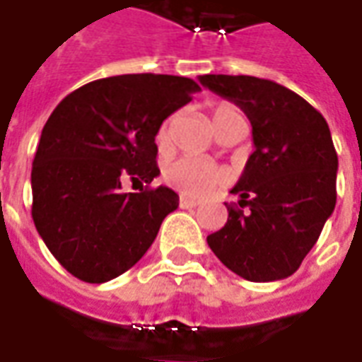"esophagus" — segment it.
<instances>
[{
    "mask_svg": "<svg viewBox=\"0 0 362 362\" xmlns=\"http://www.w3.org/2000/svg\"><path fill=\"white\" fill-rule=\"evenodd\" d=\"M198 204H200V200H196V198H186V196L180 198V208H196Z\"/></svg>",
    "mask_w": 362,
    "mask_h": 362,
    "instance_id": "obj_1",
    "label": "esophagus"
}]
</instances>
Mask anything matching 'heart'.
I'll return each mask as SVG.
<instances>
[{"label":"heart","instance_id":"obj_1","mask_svg":"<svg viewBox=\"0 0 362 362\" xmlns=\"http://www.w3.org/2000/svg\"><path fill=\"white\" fill-rule=\"evenodd\" d=\"M235 112H238V109H233L230 105L216 107L212 110V124L216 132ZM170 122L172 120H166L156 134L158 148H166L170 142ZM162 174H164V180L168 182L172 188H176L186 196H200L204 192L220 186L226 180V172L222 168H218L216 164H210V162L200 160V158H192V156H184V158L166 164Z\"/></svg>","mask_w":362,"mask_h":362}]
</instances>
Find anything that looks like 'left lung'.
I'll return each instance as SVG.
<instances>
[{
    "label": "left lung",
    "instance_id": "obj_1",
    "mask_svg": "<svg viewBox=\"0 0 362 362\" xmlns=\"http://www.w3.org/2000/svg\"><path fill=\"white\" fill-rule=\"evenodd\" d=\"M200 83L247 115L255 146L232 188L240 206L226 204L228 222L208 245L247 281L289 277L335 210L339 160L329 124L303 97L267 78L204 75Z\"/></svg>",
    "mask_w": 362,
    "mask_h": 362
}]
</instances>
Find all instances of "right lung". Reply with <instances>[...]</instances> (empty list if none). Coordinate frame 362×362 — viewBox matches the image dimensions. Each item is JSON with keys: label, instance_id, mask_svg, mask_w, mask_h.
Wrapping results in <instances>:
<instances>
[{"label": "right lung", "instance_id": "right-lung-1", "mask_svg": "<svg viewBox=\"0 0 362 362\" xmlns=\"http://www.w3.org/2000/svg\"><path fill=\"white\" fill-rule=\"evenodd\" d=\"M200 85L176 75H119L63 98L43 127L31 168V216L59 264L87 284H105L146 253L162 220L178 208L166 186L120 192L122 180L150 182L156 134Z\"/></svg>", "mask_w": 362, "mask_h": 362}]
</instances>
